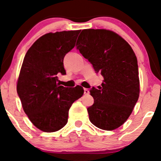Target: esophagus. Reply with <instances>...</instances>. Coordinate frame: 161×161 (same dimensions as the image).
<instances>
[{
  "mask_svg": "<svg viewBox=\"0 0 161 161\" xmlns=\"http://www.w3.org/2000/svg\"><path fill=\"white\" fill-rule=\"evenodd\" d=\"M89 90L88 88H84V94H89Z\"/></svg>",
  "mask_w": 161,
  "mask_h": 161,
  "instance_id": "1",
  "label": "esophagus"
}]
</instances>
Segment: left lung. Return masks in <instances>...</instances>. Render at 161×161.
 Masks as SVG:
<instances>
[{"label":"left lung","mask_w":161,"mask_h":161,"mask_svg":"<svg viewBox=\"0 0 161 161\" xmlns=\"http://www.w3.org/2000/svg\"><path fill=\"white\" fill-rule=\"evenodd\" d=\"M75 46L103 76L101 86L90 91L94 101L87 109L89 120L98 128L113 130L127 121L138 100L136 56L121 36L105 29L82 30Z\"/></svg>","instance_id":"1"}]
</instances>
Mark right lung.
<instances>
[{"label": "right lung", "instance_id": "1", "mask_svg": "<svg viewBox=\"0 0 161 161\" xmlns=\"http://www.w3.org/2000/svg\"><path fill=\"white\" fill-rule=\"evenodd\" d=\"M81 31L48 33L28 50L17 82L22 108L33 125L46 133L55 132L67 123L73 103L83 95L79 86L65 88L58 83L66 74L64 58L75 46Z\"/></svg>", "mask_w": 161, "mask_h": 161}]
</instances>
